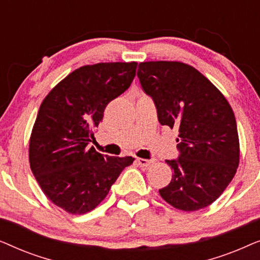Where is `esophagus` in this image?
<instances>
[{
	"label": "esophagus",
	"mask_w": 260,
	"mask_h": 260,
	"mask_svg": "<svg viewBox=\"0 0 260 260\" xmlns=\"http://www.w3.org/2000/svg\"><path fill=\"white\" fill-rule=\"evenodd\" d=\"M136 162L138 163V166L143 167V168H148V167H150L152 163L155 161L154 159H144V158H137Z\"/></svg>",
	"instance_id": "obj_1"
}]
</instances>
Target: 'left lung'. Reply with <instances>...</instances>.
<instances>
[{
    "mask_svg": "<svg viewBox=\"0 0 260 260\" xmlns=\"http://www.w3.org/2000/svg\"><path fill=\"white\" fill-rule=\"evenodd\" d=\"M137 77L155 103L161 125L179 130V158L166 161L173 177L159 195L184 212L207 207L226 189L239 166L232 108L204 74L187 63L141 62Z\"/></svg>",
    "mask_w": 260,
    "mask_h": 260,
    "instance_id": "obj_1",
    "label": "left lung"
}]
</instances>
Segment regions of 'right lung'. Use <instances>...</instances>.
I'll return each mask as SVG.
<instances>
[{"mask_svg":"<svg viewBox=\"0 0 260 260\" xmlns=\"http://www.w3.org/2000/svg\"><path fill=\"white\" fill-rule=\"evenodd\" d=\"M136 69L135 61L79 67L41 103L29 141L30 169L46 197L67 213L94 209L134 162L131 156L103 155L88 144L106 105L129 88Z\"/></svg>","mask_w":260,"mask_h":260,"instance_id":"add662e5","label":"right lung"}]
</instances>
